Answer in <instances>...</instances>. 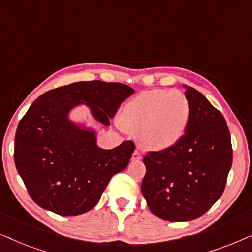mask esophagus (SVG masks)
Instances as JSON below:
<instances>
[{"mask_svg":"<svg viewBox=\"0 0 252 252\" xmlns=\"http://www.w3.org/2000/svg\"><path fill=\"white\" fill-rule=\"evenodd\" d=\"M140 159H142V154H141L140 151L135 150L132 155V160H140Z\"/></svg>","mask_w":252,"mask_h":252,"instance_id":"34e87169","label":"esophagus"}]
</instances>
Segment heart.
Masks as SVG:
<instances>
[{"label": "heart", "mask_w": 252, "mask_h": 252, "mask_svg": "<svg viewBox=\"0 0 252 252\" xmlns=\"http://www.w3.org/2000/svg\"><path fill=\"white\" fill-rule=\"evenodd\" d=\"M190 104L184 93L172 89L144 91L124 105L119 124L139 133L141 146L151 151L170 149L180 142L190 123Z\"/></svg>", "instance_id": "heart-1"}]
</instances>
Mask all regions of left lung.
Listing matches in <instances>:
<instances>
[{"mask_svg":"<svg viewBox=\"0 0 252 252\" xmlns=\"http://www.w3.org/2000/svg\"><path fill=\"white\" fill-rule=\"evenodd\" d=\"M184 87L191 111L187 133L170 149L144 156L141 184L150 211L173 222L198 218L221 197L233 161L221 112L195 88Z\"/></svg>","mask_w":252,"mask_h":252,"instance_id":"left-lung-1","label":"left lung"}]
</instances>
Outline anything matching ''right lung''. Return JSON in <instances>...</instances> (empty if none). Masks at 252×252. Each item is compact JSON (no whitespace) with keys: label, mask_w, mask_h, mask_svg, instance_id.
<instances>
[{"label":"right lung","mask_w":252,"mask_h":252,"mask_svg":"<svg viewBox=\"0 0 252 252\" xmlns=\"http://www.w3.org/2000/svg\"><path fill=\"white\" fill-rule=\"evenodd\" d=\"M134 89L119 82L81 81L39 96L18 124L15 164L31 198L61 216H78L97 204L109 181L125 170L135 144L97 146L96 130L70 119L86 105L95 120L110 126Z\"/></svg>","instance_id":"right-lung-1"}]
</instances>
